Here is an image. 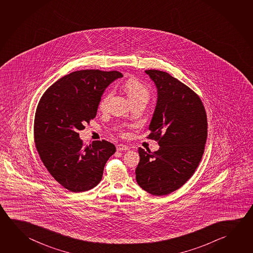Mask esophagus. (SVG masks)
Returning a JSON list of instances; mask_svg holds the SVG:
<instances>
[{"mask_svg":"<svg viewBox=\"0 0 253 253\" xmlns=\"http://www.w3.org/2000/svg\"><path fill=\"white\" fill-rule=\"evenodd\" d=\"M116 149L118 151L128 150L129 147L128 146H126V145H124V144H119V145L116 146Z\"/></svg>","mask_w":253,"mask_h":253,"instance_id":"esophagus-1","label":"esophagus"}]
</instances>
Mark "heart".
Returning <instances> with one entry per match:
<instances>
[{
  "label": "heart",
  "instance_id": "b5f03b06",
  "mask_svg": "<svg viewBox=\"0 0 253 253\" xmlns=\"http://www.w3.org/2000/svg\"><path fill=\"white\" fill-rule=\"evenodd\" d=\"M124 87H125L126 93L128 95V98H130L131 101L135 98H139L142 96L148 97V95H149V90L146 86L143 84L140 81L135 79V78H130L126 81ZM112 95H113V90L109 89L103 95L102 98H100L99 103H98V107L102 111L107 110Z\"/></svg>",
  "mask_w": 253,
  "mask_h": 253
}]
</instances>
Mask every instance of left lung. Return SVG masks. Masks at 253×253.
Wrapping results in <instances>:
<instances>
[{
    "label": "left lung",
    "instance_id": "1",
    "mask_svg": "<svg viewBox=\"0 0 253 253\" xmlns=\"http://www.w3.org/2000/svg\"><path fill=\"white\" fill-rule=\"evenodd\" d=\"M157 88V103L147 138L158 142L154 153L138 148L136 179L151 195L181 187L198 167L207 139V116L194 90L166 72L146 70Z\"/></svg>",
    "mask_w": 253,
    "mask_h": 253
}]
</instances>
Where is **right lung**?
<instances>
[{
  "label": "right lung",
  "mask_w": 253,
  "mask_h": 253,
  "mask_svg": "<svg viewBox=\"0 0 253 253\" xmlns=\"http://www.w3.org/2000/svg\"><path fill=\"white\" fill-rule=\"evenodd\" d=\"M121 77L118 71L73 72L49 87L38 103L36 149L50 175L67 190L79 193L97 186L107 160L116 153L107 140L84 146L78 131L96 117L104 90Z\"/></svg>",
  "instance_id": "add662e5"
}]
</instances>
